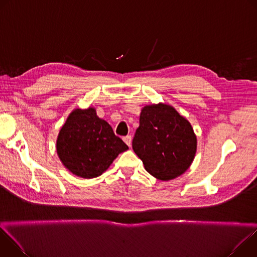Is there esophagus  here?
Returning a JSON list of instances; mask_svg holds the SVG:
<instances>
[{
  "label": "esophagus",
  "instance_id": "34e87169",
  "mask_svg": "<svg viewBox=\"0 0 257 257\" xmlns=\"http://www.w3.org/2000/svg\"><path fill=\"white\" fill-rule=\"evenodd\" d=\"M123 140H124V142L129 146H131V142H132V137L130 136V135H127V136H125L124 138H123Z\"/></svg>",
  "mask_w": 257,
  "mask_h": 257
}]
</instances>
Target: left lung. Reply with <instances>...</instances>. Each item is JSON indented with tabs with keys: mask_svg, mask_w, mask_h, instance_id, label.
Segmentation results:
<instances>
[{
	"mask_svg": "<svg viewBox=\"0 0 257 257\" xmlns=\"http://www.w3.org/2000/svg\"><path fill=\"white\" fill-rule=\"evenodd\" d=\"M132 148L145 170L162 181L173 180L191 166L197 138L190 122L167 103L142 107Z\"/></svg>",
	"mask_w": 257,
	"mask_h": 257,
	"instance_id": "obj_1",
	"label": "left lung"
}]
</instances>
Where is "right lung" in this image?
Returning a JSON list of instances; mask_svg holds the SVG:
<instances>
[{
  "label": "right lung",
  "mask_w": 257,
  "mask_h": 257,
  "mask_svg": "<svg viewBox=\"0 0 257 257\" xmlns=\"http://www.w3.org/2000/svg\"><path fill=\"white\" fill-rule=\"evenodd\" d=\"M57 154L73 175L92 179L100 176L119 156L128 150L109 124L96 115L95 108H75L61 127Z\"/></svg>",
  "instance_id": "obj_1"
}]
</instances>
